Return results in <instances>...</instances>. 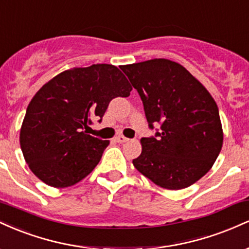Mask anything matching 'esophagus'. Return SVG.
<instances>
[{
	"label": "esophagus",
	"instance_id": "1",
	"mask_svg": "<svg viewBox=\"0 0 249 249\" xmlns=\"http://www.w3.org/2000/svg\"><path fill=\"white\" fill-rule=\"evenodd\" d=\"M115 141H116L117 142H126L130 141V139L126 138V137L122 136V134H119V136L115 137Z\"/></svg>",
	"mask_w": 249,
	"mask_h": 249
}]
</instances>
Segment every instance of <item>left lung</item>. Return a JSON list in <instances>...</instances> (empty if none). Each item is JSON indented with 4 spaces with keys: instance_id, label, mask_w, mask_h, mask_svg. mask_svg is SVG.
Segmentation results:
<instances>
[{
    "instance_id": "1",
    "label": "left lung",
    "mask_w": 249,
    "mask_h": 249,
    "mask_svg": "<svg viewBox=\"0 0 249 249\" xmlns=\"http://www.w3.org/2000/svg\"><path fill=\"white\" fill-rule=\"evenodd\" d=\"M138 91L156 137L142 138L133 166L156 185L181 190L206 174L218 158L224 132L218 105L207 89L179 63L166 58L123 65Z\"/></svg>"
}]
</instances>
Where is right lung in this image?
Masks as SVG:
<instances>
[{"instance_id":"right-lung-1","label":"right lung","mask_w":249,"mask_h":249,"mask_svg":"<svg viewBox=\"0 0 249 249\" xmlns=\"http://www.w3.org/2000/svg\"><path fill=\"white\" fill-rule=\"evenodd\" d=\"M132 87L115 65L72 68L45 83L27 107L19 144L28 166L51 187L77 184L97 166L108 141L87 133L108 103Z\"/></svg>"}]
</instances>
